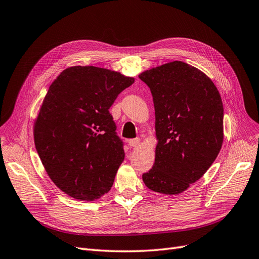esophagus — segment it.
Masks as SVG:
<instances>
[{"label":"esophagus","instance_id":"1","mask_svg":"<svg viewBox=\"0 0 259 259\" xmlns=\"http://www.w3.org/2000/svg\"><path fill=\"white\" fill-rule=\"evenodd\" d=\"M140 139H131V140H128V144L131 146V147H138L140 145Z\"/></svg>","mask_w":259,"mask_h":259}]
</instances>
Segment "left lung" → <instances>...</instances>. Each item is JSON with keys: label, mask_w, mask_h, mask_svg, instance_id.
Returning a JSON list of instances; mask_svg holds the SVG:
<instances>
[{"label": "left lung", "mask_w": 259, "mask_h": 259, "mask_svg": "<svg viewBox=\"0 0 259 259\" xmlns=\"http://www.w3.org/2000/svg\"><path fill=\"white\" fill-rule=\"evenodd\" d=\"M139 78L152 95L158 140L154 166L143 181L155 192L181 193L206 173L221 150V96L204 72L180 61Z\"/></svg>", "instance_id": "left-lung-1"}]
</instances>
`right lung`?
<instances>
[{
    "instance_id": "obj_1",
    "label": "right lung",
    "mask_w": 259,
    "mask_h": 259,
    "mask_svg": "<svg viewBox=\"0 0 259 259\" xmlns=\"http://www.w3.org/2000/svg\"><path fill=\"white\" fill-rule=\"evenodd\" d=\"M133 82L116 71L74 66L50 85L34 141L48 175L66 194L93 200L110 191L124 151L109 109Z\"/></svg>"
}]
</instances>
